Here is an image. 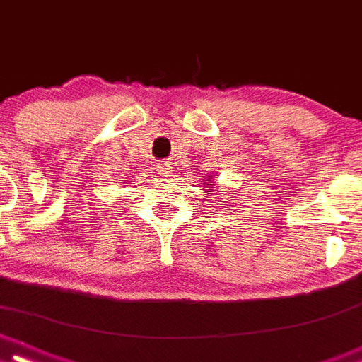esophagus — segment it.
<instances>
[{
	"label": "esophagus",
	"instance_id": "34e87169",
	"mask_svg": "<svg viewBox=\"0 0 362 362\" xmlns=\"http://www.w3.org/2000/svg\"><path fill=\"white\" fill-rule=\"evenodd\" d=\"M160 174H162V176L163 177H170V176H173V169H174V167L173 165H170V163H160Z\"/></svg>",
	"mask_w": 362,
	"mask_h": 362
}]
</instances>
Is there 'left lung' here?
Masks as SVG:
<instances>
[{"instance_id": "8db88e82", "label": "left lung", "mask_w": 362, "mask_h": 362, "mask_svg": "<svg viewBox=\"0 0 362 362\" xmlns=\"http://www.w3.org/2000/svg\"><path fill=\"white\" fill-rule=\"evenodd\" d=\"M214 182H216V181H212V177H211V176H209V177H207V180H204V182H202V186H204V188H214Z\"/></svg>"}]
</instances>
